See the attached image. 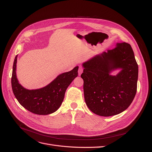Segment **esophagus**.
<instances>
[{
	"label": "esophagus",
	"instance_id": "34e87169",
	"mask_svg": "<svg viewBox=\"0 0 152 152\" xmlns=\"http://www.w3.org/2000/svg\"><path fill=\"white\" fill-rule=\"evenodd\" d=\"M82 72H83V68L82 66H79V70H78V73H79V75H80Z\"/></svg>",
	"mask_w": 152,
	"mask_h": 152
}]
</instances>
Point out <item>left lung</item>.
I'll use <instances>...</instances> for the list:
<instances>
[{
  "label": "left lung",
  "instance_id": "left-lung-1",
  "mask_svg": "<svg viewBox=\"0 0 152 152\" xmlns=\"http://www.w3.org/2000/svg\"><path fill=\"white\" fill-rule=\"evenodd\" d=\"M85 102L99 116L115 115L126 110L137 91L138 66L130 44L124 42L82 63ZM119 70L117 75L111 73Z\"/></svg>",
  "mask_w": 152,
  "mask_h": 152
}]
</instances>
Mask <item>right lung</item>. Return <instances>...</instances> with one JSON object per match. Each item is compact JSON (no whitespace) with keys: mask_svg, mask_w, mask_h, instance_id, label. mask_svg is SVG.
Listing matches in <instances>:
<instances>
[{"mask_svg":"<svg viewBox=\"0 0 152 152\" xmlns=\"http://www.w3.org/2000/svg\"><path fill=\"white\" fill-rule=\"evenodd\" d=\"M16 55L13 63L11 78L14 95L20 104L30 112L37 115H49L60 107L66 89L78 75L79 66L57 76L45 87L36 89H27L23 87L16 76Z\"/></svg>","mask_w":152,"mask_h":152,"instance_id":"add662e5","label":"right lung"}]
</instances>
